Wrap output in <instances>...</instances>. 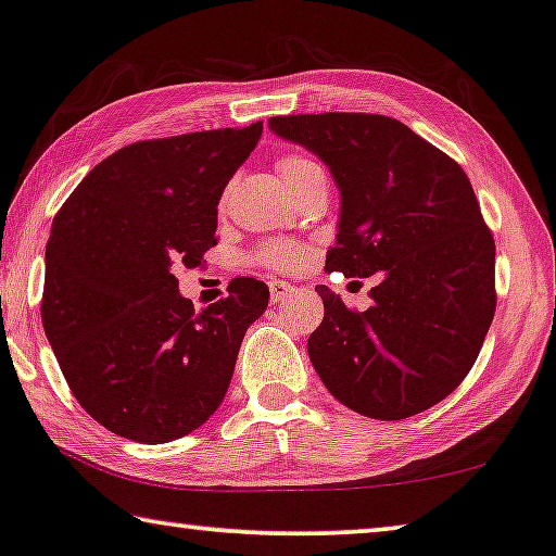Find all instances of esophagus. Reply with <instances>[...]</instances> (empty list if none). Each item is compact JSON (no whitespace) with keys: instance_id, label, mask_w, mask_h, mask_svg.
Wrapping results in <instances>:
<instances>
[{"instance_id":"obj_1","label":"esophagus","mask_w":556,"mask_h":556,"mask_svg":"<svg viewBox=\"0 0 556 556\" xmlns=\"http://www.w3.org/2000/svg\"><path fill=\"white\" fill-rule=\"evenodd\" d=\"M294 287L289 281H269V300L271 302H285L287 296H292Z\"/></svg>"}]
</instances>
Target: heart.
<instances>
[{
	"label": "heart",
	"mask_w": 556,
	"mask_h": 556,
	"mask_svg": "<svg viewBox=\"0 0 556 556\" xmlns=\"http://www.w3.org/2000/svg\"><path fill=\"white\" fill-rule=\"evenodd\" d=\"M279 177L285 179V185H292L302 177L306 169L317 167L312 160L300 154H289L279 160ZM260 260L275 269H296L304 262V250L300 244H267L260 250Z\"/></svg>",
	"instance_id": "obj_1"
}]
</instances>
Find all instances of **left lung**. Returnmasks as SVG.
<instances>
[{
  "instance_id": "left-lung-1",
  "label": "left lung",
  "mask_w": 556,
  "mask_h": 556,
  "mask_svg": "<svg viewBox=\"0 0 556 556\" xmlns=\"http://www.w3.org/2000/svg\"><path fill=\"white\" fill-rule=\"evenodd\" d=\"M279 139L317 154L339 189L327 269L379 275L352 312L317 285L325 319L306 352L337 402L407 419L450 396L494 319V239L454 160L382 114L271 117Z\"/></svg>"
}]
</instances>
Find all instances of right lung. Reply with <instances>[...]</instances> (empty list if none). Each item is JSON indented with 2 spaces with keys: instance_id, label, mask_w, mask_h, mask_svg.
<instances>
[{
  "instance_id": "right-lung-1",
  "label": "right lung",
  "mask_w": 556,
  "mask_h": 556,
  "mask_svg": "<svg viewBox=\"0 0 556 556\" xmlns=\"http://www.w3.org/2000/svg\"><path fill=\"white\" fill-rule=\"evenodd\" d=\"M260 137L256 122L124 147L52 222L41 325L72 394L114 434L172 442L225 400L269 289L235 279L229 296L194 312L172 264L194 267L217 244L219 197Z\"/></svg>"
}]
</instances>
